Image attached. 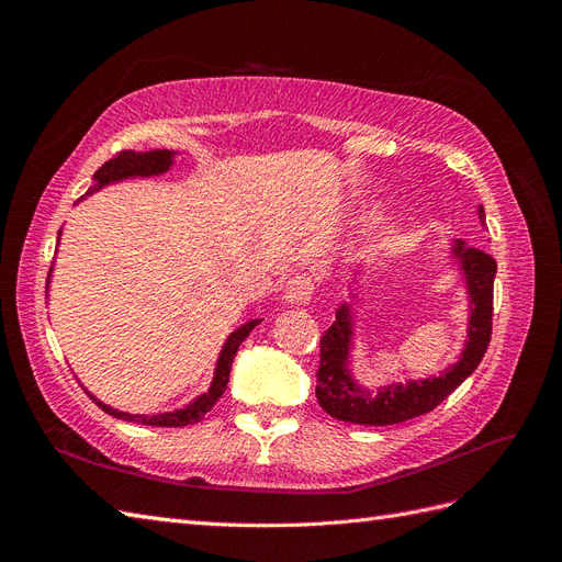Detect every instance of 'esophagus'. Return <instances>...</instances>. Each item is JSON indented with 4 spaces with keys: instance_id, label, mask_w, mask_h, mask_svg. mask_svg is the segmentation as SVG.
<instances>
[{
    "instance_id": "esophagus-1",
    "label": "esophagus",
    "mask_w": 562,
    "mask_h": 562,
    "mask_svg": "<svg viewBox=\"0 0 562 562\" xmlns=\"http://www.w3.org/2000/svg\"><path fill=\"white\" fill-rule=\"evenodd\" d=\"M314 295V281L310 274H295L291 281L285 283L283 297L291 304H307Z\"/></svg>"
}]
</instances>
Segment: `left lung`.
<instances>
[{"mask_svg": "<svg viewBox=\"0 0 562 562\" xmlns=\"http://www.w3.org/2000/svg\"><path fill=\"white\" fill-rule=\"evenodd\" d=\"M479 217L485 220L483 206ZM454 255L467 274L471 295L469 342L450 370L440 378L391 384L372 398L366 389L356 384L347 370L351 342V314L347 304L337 310V321L321 335V363L316 372V398L323 411L339 422L368 424V427H389L419 415L431 413L452 391L479 368L492 337V288H495L497 262L492 255L471 248L467 241L454 244Z\"/></svg>", "mask_w": 562, "mask_h": 562, "instance_id": "1", "label": "left lung"}]
</instances>
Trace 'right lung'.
Returning <instances> with one entry per match:
<instances>
[{"label": "right lung", "mask_w": 562, "mask_h": 562, "mask_svg": "<svg viewBox=\"0 0 562 562\" xmlns=\"http://www.w3.org/2000/svg\"><path fill=\"white\" fill-rule=\"evenodd\" d=\"M171 164H173V151H168V149L119 151V155L108 159L95 171V187H93V190H98V187H103L108 182H116V180L133 178V176H140L143 178V176L166 173L168 168H171ZM93 190H89L87 194H91ZM258 323L260 321H250V323H246V326H241L239 330H234L227 337V345L223 347V353H220V361H217V368H215V378H213V384L209 389V394L199 396L194 403L182 407V411L164 413V415H128V413H122V411H114V407L100 403L93 396L91 398L98 403V407H103L108 415L119 417V419H126V422H135V424H147V427H187V424H196L217 403V398L225 394L234 356H236V351H239V345L250 335V330L258 326Z\"/></svg>", "instance_id": "add662e5"}]
</instances>
